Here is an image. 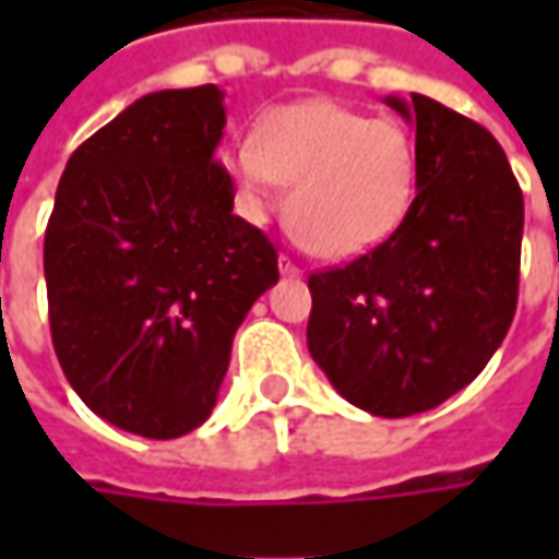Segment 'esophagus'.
Here are the masks:
<instances>
[{
  "label": "esophagus",
  "mask_w": 559,
  "mask_h": 559,
  "mask_svg": "<svg viewBox=\"0 0 559 559\" xmlns=\"http://www.w3.org/2000/svg\"><path fill=\"white\" fill-rule=\"evenodd\" d=\"M280 273H283V276H301V267H298L292 258H286V254H283V258H280Z\"/></svg>",
  "instance_id": "1"
}]
</instances>
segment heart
Wrapping results in <instances>:
<instances>
[{
  "mask_svg": "<svg viewBox=\"0 0 559 559\" xmlns=\"http://www.w3.org/2000/svg\"><path fill=\"white\" fill-rule=\"evenodd\" d=\"M248 214L264 221L289 183L286 214L323 258L345 261L385 242L417 192V145L395 120L338 102H295L270 111L254 140L229 155Z\"/></svg>",
  "mask_w": 559,
  "mask_h": 559,
  "instance_id": "b5f03b06",
  "label": "heart"
}]
</instances>
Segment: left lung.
Returning a JSON list of instances; mask_svg holds the SVG:
<instances>
[{
    "instance_id": "8db88e82",
    "label": "left lung",
    "mask_w": 559,
    "mask_h": 559,
    "mask_svg": "<svg viewBox=\"0 0 559 559\" xmlns=\"http://www.w3.org/2000/svg\"><path fill=\"white\" fill-rule=\"evenodd\" d=\"M385 105L417 127V195L382 246L311 273L308 348L345 401L395 419L461 392L504 342L523 192L476 120L419 93Z\"/></svg>"
}]
</instances>
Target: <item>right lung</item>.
Instances as JSON below:
<instances>
[{"label": "right lung", "mask_w": 559, "mask_h": 559, "mask_svg": "<svg viewBox=\"0 0 559 559\" xmlns=\"http://www.w3.org/2000/svg\"><path fill=\"white\" fill-rule=\"evenodd\" d=\"M224 127L214 83L148 93L76 148L55 192V355L93 414L142 439L211 417L233 335L280 280L273 242L233 214Z\"/></svg>", "instance_id": "obj_1"}]
</instances>
